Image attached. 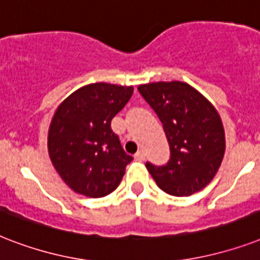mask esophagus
<instances>
[{"label":"esophagus","instance_id":"obj_1","mask_svg":"<svg viewBox=\"0 0 260 260\" xmlns=\"http://www.w3.org/2000/svg\"><path fill=\"white\" fill-rule=\"evenodd\" d=\"M135 159H136V160H144V159H146V155H144L143 151H138V152L135 154Z\"/></svg>","mask_w":260,"mask_h":260}]
</instances>
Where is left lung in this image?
<instances>
[{"mask_svg":"<svg viewBox=\"0 0 260 260\" xmlns=\"http://www.w3.org/2000/svg\"><path fill=\"white\" fill-rule=\"evenodd\" d=\"M158 114L170 144V160L147 170L165 193L187 197L209 185L221 166L225 134L220 114L197 89L181 81L138 87Z\"/></svg>","mask_w":260,"mask_h":260,"instance_id":"1","label":"left lung"}]
</instances>
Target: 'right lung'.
<instances>
[{
  "mask_svg": "<svg viewBox=\"0 0 260 260\" xmlns=\"http://www.w3.org/2000/svg\"><path fill=\"white\" fill-rule=\"evenodd\" d=\"M134 86L90 83L71 93L55 110L48 129V155L73 191L105 197L120 185L132 156L122 150L110 121L129 101Z\"/></svg>",
  "mask_w": 260,
  "mask_h": 260,
  "instance_id": "right-lung-1",
  "label": "right lung"
}]
</instances>
